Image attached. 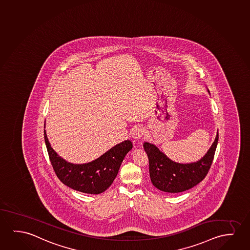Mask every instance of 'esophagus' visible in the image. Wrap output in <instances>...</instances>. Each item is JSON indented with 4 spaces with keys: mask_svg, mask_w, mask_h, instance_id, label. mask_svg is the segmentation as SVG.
<instances>
[{
    "mask_svg": "<svg viewBox=\"0 0 250 250\" xmlns=\"http://www.w3.org/2000/svg\"><path fill=\"white\" fill-rule=\"evenodd\" d=\"M145 133V130L142 128V127H135L134 129L132 130V138L138 140L143 137V135Z\"/></svg>",
    "mask_w": 250,
    "mask_h": 250,
    "instance_id": "1",
    "label": "esophagus"
}]
</instances>
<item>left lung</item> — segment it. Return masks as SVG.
Here are the masks:
<instances>
[{
	"label": "left lung",
	"instance_id": "1",
	"mask_svg": "<svg viewBox=\"0 0 250 250\" xmlns=\"http://www.w3.org/2000/svg\"><path fill=\"white\" fill-rule=\"evenodd\" d=\"M218 142V131L207 154L195 163H179L169 159L156 145L145 143L152 184L163 192H181L192 188L208 174Z\"/></svg>",
	"mask_w": 250,
	"mask_h": 250
}]
</instances>
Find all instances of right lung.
<instances>
[{
    "instance_id": "right-lung-1",
    "label": "right lung",
    "mask_w": 250,
    "mask_h": 250,
    "mask_svg": "<svg viewBox=\"0 0 250 250\" xmlns=\"http://www.w3.org/2000/svg\"><path fill=\"white\" fill-rule=\"evenodd\" d=\"M43 135L49 158L58 179L70 188L90 194H99L108 188L117 176L125 156L132 148V143L125 140L93 162L73 164L55 152L48 141L45 130Z\"/></svg>"
}]
</instances>
